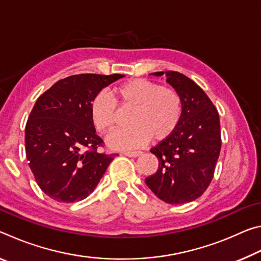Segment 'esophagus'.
Here are the masks:
<instances>
[{
	"instance_id": "esophagus-1",
	"label": "esophagus",
	"mask_w": 261,
	"mask_h": 261,
	"mask_svg": "<svg viewBox=\"0 0 261 261\" xmlns=\"http://www.w3.org/2000/svg\"><path fill=\"white\" fill-rule=\"evenodd\" d=\"M123 154H124V155H126V156H134V158H136V156H140L141 154H143V152H141V151H126V152H124Z\"/></svg>"
}]
</instances>
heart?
Masks as SVG:
<instances>
[{
    "mask_svg": "<svg viewBox=\"0 0 261 261\" xmlns=\"http://www.w3.org/2000/svg\"><path fill=\"white\" fill-rule=\"evenodd\" d=\"M115 100L108 92L99 91L91 101V118L96 130L107 135L120 123V112L131 110V126L108 138L115 148H135L149 140L162 141L177 129L183 116V100L174 87L144 78L131 79L114 88Z\"/></svg>",
    "mask_w": 261,
    "mask_h": 261,
    "instance_id": "b5f03b06",
    "label": "heart"
}]
</instances>
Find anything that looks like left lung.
<instances>
[{
  "mask_svg": "<svg viewBox=\"0 0 261 261\" xmlns=\"http://www.w3.org/2000/svg\"><path fill=\"white\" fill-rule=\"evenodd\" d=\"M166 74L167 82L182 96L183 116L174 134L151 148L159 168L145 182L165 202L185 204L199 198L213 179L222 143L220 118L199 85L177 71Z\"/></svg>",
  "mask_w": 261,
  "mask_h": 261,
  "instance_id": "8db88e82",
  "label": "left lung"
}]
</instances>
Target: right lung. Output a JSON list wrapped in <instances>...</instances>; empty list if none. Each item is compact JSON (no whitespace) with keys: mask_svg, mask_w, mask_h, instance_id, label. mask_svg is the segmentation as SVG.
I'll return each mask as SVG.
<instances>
[{"mask_svg":"<svg viewBox=\"0 0 261 261\" xmlns=\"http://www.w3.org/2000/svg\"><path fill=\"white\" fill-rule=\"evenodd\" d=\"M123 74H72L39 96L25 126L29 166L40 189L61 202L94 191L117 155L100 153L103 140L91 118L93 96Z\"/></svg>","mask_w":261,"mask_h":261,"instance_id":"add662e5","label":"right lung"}]
</instances>
